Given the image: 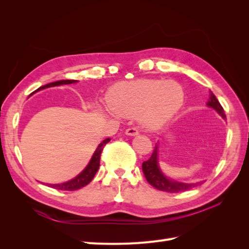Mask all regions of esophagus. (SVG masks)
Masks as SVG:
<instances>
[{"instance_id":"1","label":"esophagus","mask_w":249,"mask_h":249,"mask_svg":"<svg viewBox=\"0 0 249 249\" xmlns=\"http://www.w3.org/2000/svg\"><path fill=\"white\" fill-rule=\"evenodd\" d=\"M125 134L129 135V136H136L139 134V131L136 127H129V129L125 130Z\"/></svg>"}]
</instances>
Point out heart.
<instances>
[{
  "label": "heart",
  "mask_w": 249,
  "mask_h": 249,
  "mask_svg": "<svg viewBox=\"0 0 249 249\" xmlns=\"http://www.w3.org/2000/svg\"><path fill=\"white\" fill-rule=\"evenodd\" d=\"M184 104V90L175 81L139 79L122 82L111 90V115L139 117L147 129H159L175 116Z\"/></svg>",
  "instance_id": "heart-1"
}]
</instances>
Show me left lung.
Wrapping results in <instances>:
<instances>
[{
  "label": "left lung",
  "mask_w": 249,
  "mask_h": 249,
  "mask_svg": "<svg viewBox=\"0 0 249 249\" xmlns=\"http://www.w3.org/2000/svg\"><path fill=\"white\" fill-rule=\"evenodd\" d=\"M207 106L216 110L218 112V114H219L223 119H225L223 108L212 92H211L210 100L207 103ZM142 170L143 173H144L147 182L153 187H155L156 189L164 192L178 193L182 191H187L198 185L177 182V180H172L165 176L159 167V163H158V145L155 146L154 152L149 159L142 163Z\"/></svg>",
  "instance_id": "1"
}]
</instances>
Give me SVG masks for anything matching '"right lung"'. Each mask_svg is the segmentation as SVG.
Here are the masks:
<instances>
[{
    "label": "right lung",
    "instance_id": "right-lung-1",
    "mask_svg": "<svg viewBox=\"0 0 249 249\" xmlns=\"http://www.w3.org/2000/svg\"><path fill=\"white\" fill-rule=\"evenodd\" d=\"M77 80H61V81H57V82H53L50 83V84L43 85L39 87L38 89H36L34 92H32L30 95H32L33 93L39 91V90L46 89L49 87H54V86H60V85H64V84H72V83H77ZM29 95V96H30ZM110 141V138L105 139L103 142H101V144L97 146L95 149V152L91 158V160L88 163L86 168L83 170L80 175H78L76 178L69 180V182H65L62 184H54V185H49L52 188L57 190H62V191H73V190H78L81 189L84 186L88 185L90 182H91L92 178H94L95 173L99 170L100 167V160H101V154L103 152L104 146L107 144V143Z\"/></svg>",
    "mask_w": 249,
    "mask_h": 249
}]
</instances>
